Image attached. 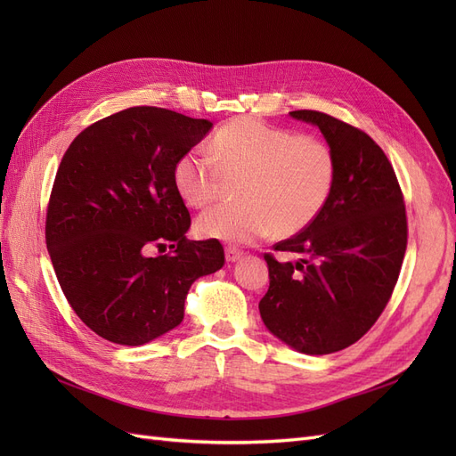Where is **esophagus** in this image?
<instances>
[{"instance_id":"1","label":"esophagus","mask_w":456,"mask_h":456,"mask_svg":"<svg viewBox=\"0 0 456 456\" xmlns=\"http://www.w3.org/2000/svg\"><path fill=\"white\" fill-rule=\"evenodd\" d=\"M243 256V251L241 249H238V247H226V260L228 262H236L238 258H241Z\"/></svg>"}]
</instances>
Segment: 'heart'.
Here are the masks:
<instances>
[{
  "label": "heart",
  "instance_id": "obj_1",
  "mask_svg": "<svg viewBox=\"0 0 456 456\" xmlns=\"http://www.w3.org/2000/svg\"><path fill=\"white\" fill-rule=\"evenodd\" d=\"M209 150L211 158L190 151L175 165L178 194L198 209L238 183L240 201L200 216L205 238L251 243L272 230L293 236L314 223L335 188V151L320 136L236 118L215 133Z\"/></svg>",
  "mask_w": 456,
  "mask_h": 456
}]
</instances>
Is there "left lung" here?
<instances>
[{"label":"left lung","mask_w":456,"mask_h":456,"mask_svg":"<svg viewBox=\"0 0 456 456\" xmlns=\"http://www.w3.org/2000/svg\"><path fill=\"white\" fill-rule=\"evenodd\" d=\"M295 119L320 127L337 158L323 211L297 236L265 253L270 287L258 310L265 325L305 354H333L360 340L394 293L407 249L403 191L382 148L350 123L315 110Z\"/></svg>","instance_id":"left-lung-1"}]
</instances>
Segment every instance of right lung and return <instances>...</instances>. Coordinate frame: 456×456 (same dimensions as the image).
<instances>
[{"label":"right lung","mask_w":456,"mask_h":456,"mask_svg":"<svg viewBox=\"0 0 456 456\" xmlns=\"http://www.w3.org/2000/svg\"><path fill=\"white\" fill-rule=\"evenodd\" d=\"M211 127L133 106L94 121L62 156L45 243L68 305L99 337L126 346L161 337L183 322L190 285L224 266L218 240L186 238L191 220L175 186L176 161Z\"/></svg>","instance_id":"add662e5"}]
</instances>
